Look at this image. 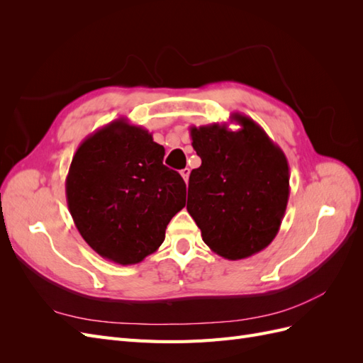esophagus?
I'll use <instances>...</instances> for the list:
<instances>
[{
    "label": "esophagus",
    "instance_id": "1",
    "mask_svg": "<svg viewBox=\"0 0 363 363\" xmlns=\"http://www.w3.org/2000/svg\"><path fill=\"white\" fill-rule=\"evenodd\" d=\"M189 168H184V169H182L180 171V174H182V177H183V180L186 182V183H188V180H189Z\"/></svg>",
    "mask_w": 363,
    "mask_h": 363
}]
</instances>
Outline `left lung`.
I'll list each match as a JSON object with an SVG mask.
<instances>
[{"label": "left lung", "mask_w": 363, "mask_h": 363, "mask_svg": "<svg viewBox=\"0 0 363 363\" xmlns=\"http://www.w3.org/2000/svg\"><path fill=\"white\" fill-rule=\"evenodd\" d=\"M230 123L240 128H189L201 167L191 172L186 208L208 248L224 259L240 260L277 236L289 200V164L251 118L232 113Z\"/></svg>", "instance_id": "obj_1"}]
</instances>
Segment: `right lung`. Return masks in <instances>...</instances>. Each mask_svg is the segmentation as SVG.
Instances as JSON below:
<instances>
[{"label": "right lung", "mask_w": 363, "mask_h": 363, "mask_svg": "<svg viewBox=\"0 0 363 363\" xmlns=\"http://www.w3.org/2000/svg\"><path fill=\"white\" fill-rule=\"evenodd\" d=\"M164 148L125 118L87 136L67 175V201L82 238L101 257L135 265L164 240L186 204V184L163 164Z\"/></svg>", "instance_id": "1"}]
</instances>
